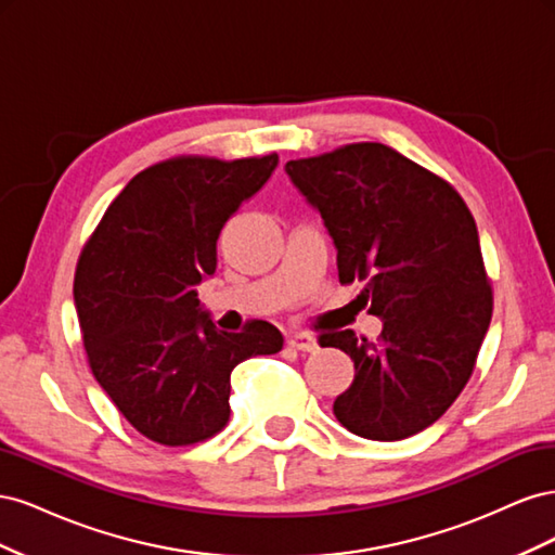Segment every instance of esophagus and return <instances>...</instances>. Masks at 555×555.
<instances>
[{"label":"esophagus","mask_w":555,"mask_h":555,"mask_svg":"<svg viewBox=\"0 0 555 555\" xmlns=\"http://www.w3.org/2000/svg\"><path fill=\"white\" fill-rule=\"evenodd\" d=\"M289 347L298 349V351H317L319 343H317L314 335H310V333H294L289 338Z\"/></svg>","instance_id":"obj_1"}]
</instances>
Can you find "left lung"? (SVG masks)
Wrapping results in <instances>:
<instances>
[{"mask_svg":"<svg viewBox=\"0 0 555 555\" xmlns=\"http://www.w3.org/2000/svg\"><path fill=\"white\" fill-rule=\"evenodd\" d=\"M338 249L343 284L382 319L377 343L351 328L319 335L354 361L333 414L365 440L393 442L433 426L459 398L491 324L473 212L449 182L382 143H351L287 162Z\"/></svg>","mask_w":555,"mask_h":555,"instance_id":"obj_1","label":"left lung"}]
</instances>
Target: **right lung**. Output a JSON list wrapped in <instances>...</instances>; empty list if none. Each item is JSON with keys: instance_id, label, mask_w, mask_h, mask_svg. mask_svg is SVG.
Wrapping results in <instances>:
<instances>
[{"instance_id": "right-lung-1", "label": "right lung", "mask_w": 555, "mask_h": 555, "mask_svg": "<svg viewBox=\"0 0 555 555\" xmlns=\"http://www.w3.org/2000/svg\"><path fill=\"white\" fill-rule=\"evenodd\" d=\"M278 155L176 157L133 176L82 247L74 304L96 382L145 438L184 447L229 422L231 371L278 354L282 333L251 322L224 333L196 287L217 268V238Z\"/></svg>"}]
</instances>
